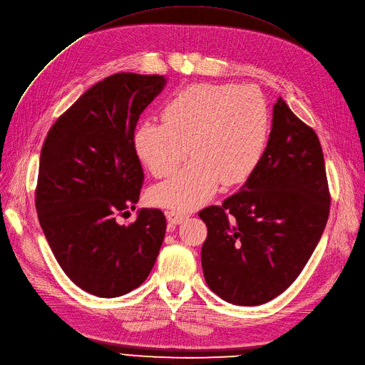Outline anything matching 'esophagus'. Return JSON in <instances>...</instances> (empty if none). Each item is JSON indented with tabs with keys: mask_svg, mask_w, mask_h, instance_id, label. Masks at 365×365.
I'll return each mask as SVG.
<instances>
[{
	"mask_svg": "<svg viewBox=\"0 0 365 365\" xmlns=\"http://www.w3.org/2000/svg\"><path fill=\"white\" fill-rule=\"evenodd\" d=\"M165 215H167V220L170 222L171 225L182 224V222L187 217V213H185V212H178V210H168Z\"/></svg>",
	"mask_w": 365,
	"mask_h": 365,
	"instance_id": "obj_1",
	"label": "esophagus"
}]
</instances>
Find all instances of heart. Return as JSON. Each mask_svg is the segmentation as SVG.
<instances>
[{"mask_svg":"<svg viewBox=\"0 0 365 365\" xmlns=\"http://www.w3.org/2000/svg\"><path fill=\"white\" fill-rule=\"evenodd\" d=\"M163 119L141 122L134 148L156 178L168 176L192 152L191 163L150 191L152 202L178 210L201 204L220 182L247 180L270 135L268 103L250 85H191L165 104Z\"/></svg>","mask_w":365,"mask_h":365,"instance_id":"obj_1","label":"heart"}]
</instances>
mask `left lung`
Masks as SVG:
<instances>
[{"instance_id":"1","label":"left lung","mask_w":365,"mask_h":365,"mask_svg":"<svg viewBox=\"0 0 365 365\" xmlns=\"http://www.w3.org/2000/svg\"><path fill=\"white\" fill-rule=\"evenodd\" d=\"M319 138L279 97L267 149L239 192L202 209L209 288L237 306H259L303 272L329 215Z\"/></svg>"}]
</instances>
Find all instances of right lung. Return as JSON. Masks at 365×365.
I'll list each match as a JSON object with an SVG mask.
<instances>
[{
    "label": "right lung",
    "instance_id": "1",
    "mask_svg": "<svg viewBox=\"0 0 365 365\" xmlns=\"http://www.w3.org/2000/svg\"><path fill=\"white\" fill-rule=\"evenodd\" d=\"M158 74L116 73L95 83L47 133L36 209L64 273L83 291L115 298L138 288L160 253L167 220L141 209L130 225L145 174L134 148L143 110L163 91Z\"/></svg>",
    "mask_w": 365,
    "mask_h": 365
}]
</instances>
